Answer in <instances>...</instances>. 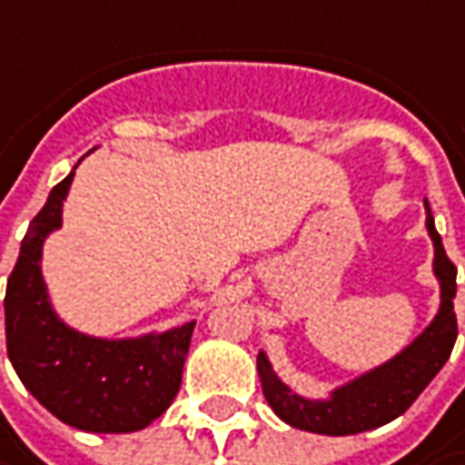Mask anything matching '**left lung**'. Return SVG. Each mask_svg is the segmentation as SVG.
I'll list each match as a JSON object with an SVG mask.
<instances>
[{"instance_id": "obj_1", "label": "left lung", "mask_w": 465, "mask_h": 465, "mask_svg": "<svg viewBox=\"0 0 465 465\" xmlns=\"http://www.w3.org/2000/svg\"><path fill=\"white\" fill-rule=\"evenodd\" d=\"M427 232L434 244V275L440 281V310L432 322L424 328V333L414 338L391 361L335 388L331 398L312 401V398L293 393L286 382H281L278 374L272 372L265 351H260L257 372L262 382V393L272 411L286 424L304 432L331 434V437L377 430L393 421L395 416L403 414L421 395V391L432 382L434 374L442 370V364L450 359L455 338H458L453 310L455 265L445 254L442 239L434 229L430 205H427Z\"/></svg>"}]
</instances>
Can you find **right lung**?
Segmentation results:
<instances>
[{"instance_id":"1","label":"right lung","mask_w":465,"mask_h":465,"mask_svg":"<svg viewBox=\"0 0 465 465\" xmlns=\"http://www.w3.org/2000/svg\"><path fill=\"white\" fill-rule=\"evenodd\" d=\"M72 169L28 226L5 293L7 356L23 385L59 421L83 432H137L179 393L194 322L140 338H93L51 310L41 250L62 226Z\"/></svg>"}]
</instances>
